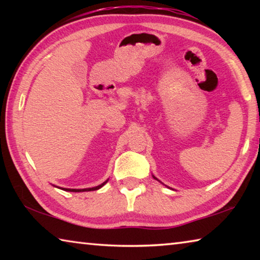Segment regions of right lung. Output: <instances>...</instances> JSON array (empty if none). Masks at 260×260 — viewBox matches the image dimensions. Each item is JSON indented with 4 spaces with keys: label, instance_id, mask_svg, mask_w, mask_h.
Wrapping results in <instances>:
<instances>
[{
    "label": "right lung",
    "instance_id": "add662e5",
    "mask_svg": "<svg viewBox=\"0 0 260 260\" xmlns=\"http://www.w3.org/2000/svg\"><path fill=\"white\" fill-rule=\"evenodd\" d=\"M107 183V181H105L104 183L100 184V186L98 187H94V188H86V189H68V188H63V190H67V191H73V192H80V191H91V190H98V189H100L101 187H103L104 184Z\"/></svg>",
    "mask_w": 260,
    "mask_h": 260
}]
</instances>
